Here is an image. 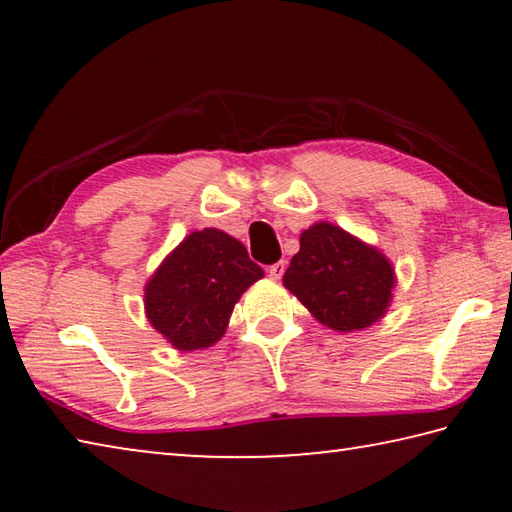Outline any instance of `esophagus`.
<instances>
[{"label":"esophagus","instance_id":"1","mask_svg":"<svg viewBox=\"0 0 512 512\" xmlns=\"http://www.w3.org/2000/svg\"><path fill=\"white\" fill-rule=\"evenodd\" d=\"M284 271H287V264H284V262H275V264L268 266V275H271L273 280H280Z\"/></svg>","mask_w":512,"mask_h":512}]
</instances>
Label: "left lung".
Listing matches in <instances>:
<instances>
[{
  "label": "left lung",
  "instance_id": "left-lung-1",
  "mask_svg": "<svg viewBox=\"0 0 512 512\" xmlns=\"http://www.w3.org/2000/svg\"><path fill=\"white\" fill-rule=\"evenodd\" d=\"M284 287L323 325L352 332L384 316L395 273L379 250L332 223H316L300 235Z\"/></svg>",
  "mask_w": 512,
  "mask_h": 512
}]
</instances>
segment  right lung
<instances>
[{"label": "right lung", "instance_id": "add662e5", "mask_svg": "<svg viewBox=\"0 0 512 512\" xmlns=\"http://www.w3.org/2000/svg\"><path fill=\"white\" fill-rule=\"evenodd\" d=\"M262 275L241 241L214 228L192 232L146 284V316L173 348H210L241 293Z\"/></svg>", "mask_w": 512, "mask_h": 512}]
</instances>
